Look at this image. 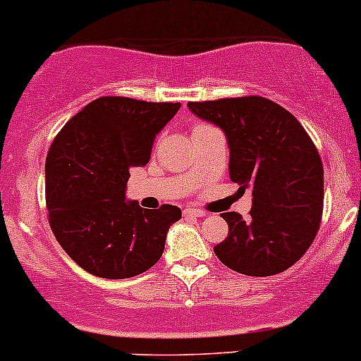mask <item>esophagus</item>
<instances>
[{
    "instance_id": "esophagus-1",
    "label": "esophagus",
    "mask_w": 361,
    "mask_h": 361,
    "mask_svg": "<svg viewBox=\"0 0 361 361\" xmlns=\"http://www.w3.org/2000/svg\"><path fill=\"white\" fill-rule=\"evenodd\" d=\"M183 215L186 216V219H190V216L197 219V216H205L207 214L203 210H198V208H185Z\"/></svg>"
}]
</instances>
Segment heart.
<instances>
[{
  "mask_svg": "<svg viewBox=\"0 0 361 361\" xmlns=\"http://www.w3.org/2000/svg\"><path fill=\"white\" fill-rule=\"evenodd\" d=\"M200 128H205V126H195V128H193V131H197V129H200Z\"/></svg>",
  "mask_w": 361,
  "mask_h": 361,
  "instance_id": "1",
  "label": "heart"
}]
</instances>
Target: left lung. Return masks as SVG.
I'll return each mask as SVG.
<instances>
[{
  "instance_id": "obj_1",
  "label": "left lung",
  "mask_w": 361,
  "mask_h": 361,
  "mask_svg": "<svg viewBox=\"0 0 361 361\" xmlns=\"http://www.w3.org/2000/svg\"><path fill=\"white\" fill-rule=\"evenodd\" d=\"M200 119L227 137L228 175L242 192L250 188V220L225 212L228 235L216 257L245 276H274L305 255L323 214V163L299 121L269 99L188 102Z\"/></svg>"
}]
</instances>
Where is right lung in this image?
<instances>
[{
    "mask_svg": "<svg viewBox=\"0 0 361 361\" xmlns=\"http://www.w3.org/2000/svg\"><path fill=\"white\" fill-rule=\"evenodd\" d=\"M181 107L101 97L77 112L51 142L45 195L51 232L68 257L104 279H128L158 262L175 205L147 210L126 200L129 169L145 166L154 139Z\"/></svg>",
    "mask_w": 361,
    "mask_h": 361,
    "instance_id": "right-lung-1",
    "label": "right lung"
}]
</instances>
